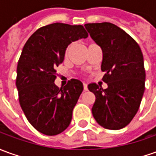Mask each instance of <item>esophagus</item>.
<instances>
[{
    "label": "esophagus",
    "mask_w": 156,
    "mask_h": 156,
    "mask_svg": "<svg viewBox=\"0 0 156 156\" xmlns=\"http://www.w3.org/2000/svg\"><path fill=\"white\" fill-rule=\"evenodd\" d=\"M83 87H84V91H87V90H88V88H87V85L86 84V83L83 84Z\"/></svg>",
    "instance_id": "1"
}]
</instances>
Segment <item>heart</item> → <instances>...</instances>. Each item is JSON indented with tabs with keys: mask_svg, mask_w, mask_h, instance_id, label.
Returning a JSON list of instances; mask_svg holds the SVG:
<instances>
[{
	"mask_svg": "<svg viewBox=\"0 0 156 156\" xmlns=\"http://www.w3.org/2000/svg\"><path fill=\"white\" fill-rule=\"evenodd\" d=\"M69 49H70V47H69L67 48V50H66V54H67V53H68V51H69Z\"/></svg>",
	"mask_w": 156,
	"mask_h": 156,
	"instance_id": "b5f03b06",
	"label": "heart"
}]
</instances>
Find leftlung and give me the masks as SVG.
Wrapping results in <instances>:
<instances>
[{"label": "left lung", "instance_id": "obj_1", "mask_svg": "<svg viewBox=\"0 0 156 156\" xmlns=\"http://www.w3.org/2000/svg\"><path fill=\"white\" fill-rule=\"evenodd\" d=\"M85 28L103 51L101 70L108 88L90 83L96 97L92 115L103 127L119 130L133 119L144 92L145 70L138 44L111 23H86Z\"/></svg>", "mask_w": 156, "mask_h": 156}]
</instances>
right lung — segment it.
Instances as JSON below:
<instances>
[{"instance_id":"add662e5","label":"right lung","mask_w":156,"mask_h":156,"mask_svg":"<svg viewBox=\"0 0 156 156\" xmlns=\"http://www.w3.org/2000/svg\"><path fill=\"white\" fill-rule=\"evenodd\" d=\"M87 36L82 25L55 23L37 30L23 48L16 79L19 104L29 122L45 135H58L70 124L83 84L71 79L58 88L55 69L63 63L68 46Z\"/></svg>"}]
</instances>
